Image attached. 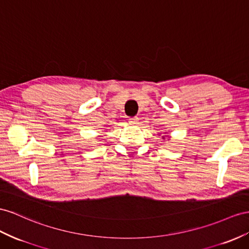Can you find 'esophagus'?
Listing matches in <instances>:
<instances>
[{
  "instance_id": "esophagus-1",
  "label": "esophagus",
  "mask_w": 249,
  "mask_h": 249,
  "mask_svg": "<svg viewBox=\"0 0 249 249\" xmlns=\"http://www.w3.org/2000/svg\"><path fill=\"white\" fill-rule=\"evenodd\" d=\"M129 123H130L131 125H136V124L138 123V118H137V117L130 118V119H129Z\"/></svg>"
}]
</instances>
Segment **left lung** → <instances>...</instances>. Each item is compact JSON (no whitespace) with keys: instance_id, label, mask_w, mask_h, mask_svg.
<instances>
[{"instance_id":"1","label":"left lung","mask_w":249,"mask_h":249,"mask_svg":"<svg viewBox=\"0 0 249 249\" xmlns=\"http://www.w3.org/2000/svg\"><path fill=\"white\" fill-rule=\"evenodd\" d=\"M164 133H165V135H166L167 132H164ZM165 137H166V136H162V139H163V140H166V139H165ZM168 140H169V139H168Z\"/></svg>"}]
</instances>
